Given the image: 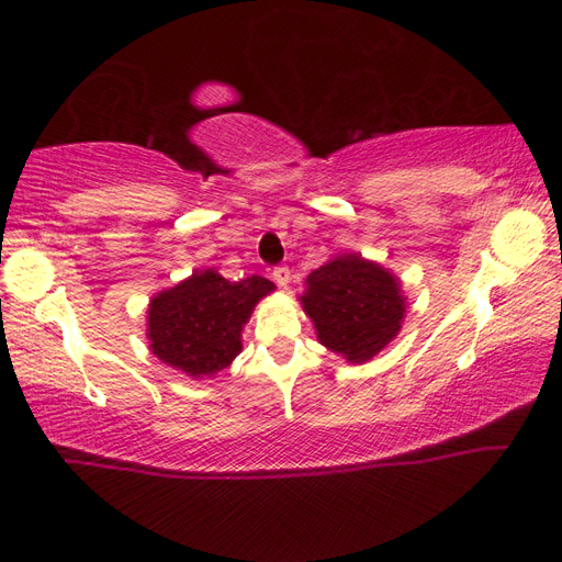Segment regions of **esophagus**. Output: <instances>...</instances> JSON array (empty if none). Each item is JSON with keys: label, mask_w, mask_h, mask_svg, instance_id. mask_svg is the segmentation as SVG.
I'll use <instances>...</instances> for the list:
<instances>
[{"label": "esophagus", "mask_w": 562, "mask_h": 562, "mask_svg": "<svg viewBox=\"0 0 562 562\" xmlns=\"http://www.w3.org/2000/svg\"><path fill=\"white\" fill-rule=\"evenodd\" d=\"M271 277H274V281H277L281 288H285L288 281H291V269H288L285 265H279V267H274V271H271Z\"/></svg>", "instance_id": "esophagus-1"}]
</instances>
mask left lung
I'll return each instance as SVG.
<instances>
[{"label": "left lung", "mask_w": 562, "mask_h": 562, "mask_svg": "<svg viewBox=\"0 0 562 562\" xmlns=\"http://www.w3.org/2000/svg\"><path fill=\"white\" fill-rule=\"evenodd\" d=\"M302 307L321 342L351 363L370 361L384 349L405 314L398 281L356 252L312 271Z\"/></svg>", "instance_id": "left-lung-1"}]
</instances>
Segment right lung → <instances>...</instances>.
<instances>
[{
  "label": "right lung",
  "instance_id": "add662e5",
  "mask_svg": "<svg viewBox=\"0 0 562 562\" xmlns=\"http://www.w3.org/2000/svg\"><path fill=\"white\" fill-rule=\"evenodd\" d=\"M274 283L252 274L227 281L215 271H194L149 302L147 337L159 359L190 378L213 375L241 351V328Z\"/></svg>",
  "mask_w": 562,
  "mask_h": 562
}]
</instances>
